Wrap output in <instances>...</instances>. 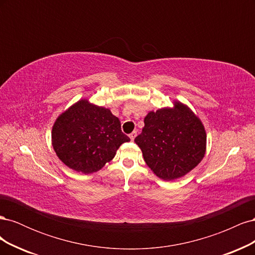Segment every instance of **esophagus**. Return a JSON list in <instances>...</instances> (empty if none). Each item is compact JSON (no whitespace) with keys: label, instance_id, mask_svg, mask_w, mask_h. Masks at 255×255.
<instances>
[{"label":"esophagus","instance_id":"obj_1","mask_svg":"<svg viewBox=\"0 0 255 255\" xmlns=\"http://www.w3.org/2000/svg\"><path fill=\"white\" fill-rule=\"evenodd\" d=\"M136 135H137V133L136 132H132V133H130L129 134V138H130V140H134L135 139V137H136Z\"/></svg>","mask_w":255,"mask_h":255}]
</instances>
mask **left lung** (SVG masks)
Wrapping results in <instances>:
<instances>
[{
    "instance_id": "obj_1",
    "label": "left lung",
    "mask_w": 255,
    "mask_h": 255,
    "mask_svg": "<svg viewBox=\"0 0 255 255\" xmlns=\"http://www.w3.org/2000/svg\"><path fill=\"white\" fill-rule=\"evenodd\" d=\"M135 142L143 159L158 177L171 181L184 176L202 160L206 134L202 122L187 106L150 112Z\"/></svg>"
}]
</instances>
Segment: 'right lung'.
I'll use <instances>...</instances> for the list:
<instances>
[{"label": "right lung", "instance_id": "1", "mask_svg": "<svg viewBox=\"0 0 255 255\" xmlns=\"http://www.w3.org/2000/svg\"><path fill=\"white\" fill-rule=\"evenodd\" d=\"M129 138L120 120L109 109L81 100L61 114L52 129V144L58 158L73 170L92 173L111 161Z\"/></svg>", "mask_w": 255, "mask_h": 255}]
</instances>
